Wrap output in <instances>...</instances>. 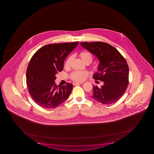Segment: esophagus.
I'll list each match as a JSON object with an SVG mask.
<instances>
[{"mask_svg":"<svg viewBox=\"0 0 154 154\" xmlns=\"http://www.w3.org/2000/svg\"><path fill=\"white\" fill-rule=\"evenodd\" d=\"M84 84V82H74L73 85H81V84Z\"/></svg>","mask_w":154,"mask_h":154,"instance_id":"34e87169","label":"esophagus"}]
</instances>
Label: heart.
Segmentation results:
<instances>
[{
	"instance_id": "b5f03b06",
	"label": "heart",
	"mask_w": 154,
	"mask_h": 154,
	"mask_svg": "<svg viewBox=\"0 0 154 154\" xmlns=\"http://www.w3.org/2000/svg\"><path fill=\"white\" fill-rule=\"evenodd\" d=\"M80 57H81L82 60L84 63H87L88 62L91 63L93 60V57L91 53L88 52H82L79 54ZM73 60V57L70 56L66 60L65 63V67L68 68L70 65ZM88 75V73L85 71H75L70 75L71 79L75 81H81L84 80L86 76Z\"/></svg>"
}]
</instances>
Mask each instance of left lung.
<instances>
[{
  "instance_id": "obj_1",
  "label": "left lung",
  "mask_w": 154,
  "mask_h": 154,
  "mask_svg": "<svg viewBox=\"0 0 154 154\" xmlns=\"http://www.w3.org/2000/svg\"><path fill=\"white\" fill-rule=\"evenodd\" d=\"M81 46L95 55L99 63L93 78L103 82L93 86L91 97L102 104L115 103L122 97L129 83V67L122 55L115 47L103 42H81Z\"/></svg>"
}]
</instances>
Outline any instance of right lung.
Instances as JSON below:
<instances>
[{"label":"right lung","mask_w":154,"mask_h":154,"mask_svg":"<svg viewBox=\"0 0 154 154\" xmlns=\"http://www.w3.org/2000/svg\"><path fill=\"white\" fill-rule=\"evenodd\" d=\"M79 42L45 45L38 50L29 61L26 83L32 99L40 106L51 109L58 107L70 95L73 85L59 87L56 74L62 71L66 58Z\"/></svg>","instance_id":"obj_1"}]
</instances>
